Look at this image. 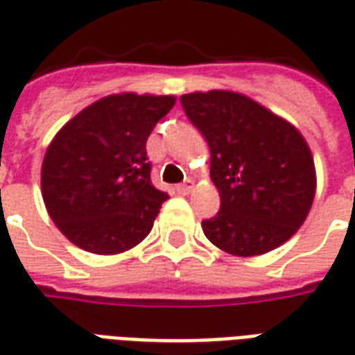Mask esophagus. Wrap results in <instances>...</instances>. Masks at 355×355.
I'll use <instances>...</instances> for the list:
<instances>
[{
	"label": "esophagus",
	"instance_id": "1",
	"mask_svg": "<svg viewBox=\"0 0 355 355\" xmlns=\"http://www.w3.org/2000/svg\"><path fill=\"white\" fill-rule=\"evenodd\" d=\"M192 188H193V184L190 182V180H188V182H182V184L175 186V190H177L178 193H188L190 190H192Z\"/></svg>",
	"mask_w": 355,
	"mask_h": 355
}]
</instances>
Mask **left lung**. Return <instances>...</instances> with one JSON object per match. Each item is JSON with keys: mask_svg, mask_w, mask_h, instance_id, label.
Listing matches in <instances>:
<instances>
[{"mask_svg": "<svg viewBox=\"0 0 355 355\" xmlns=\"http://www.w3.org/2000/svg\"><path fill=\"white\" fill-rule=\"evenodd\" d=\"M186 117L211 150L220 209L203 234L226 253L254 257L285 243L304 223L315 171L302 135L243 94L209 91L180 96Z\"/></svg>", "mask_w": 355, "mask_h": 355, "instance_id": "obj_1", "label": "left lung"}]
</instances>
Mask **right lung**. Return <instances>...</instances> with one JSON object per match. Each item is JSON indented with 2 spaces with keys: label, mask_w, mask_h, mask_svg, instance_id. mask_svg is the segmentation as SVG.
I'll list each match as a JSON object with an SVG mask.
<instances>
[{
  "label": "right lung",
  "mask_w": 355,
  "mask_h": 355,
  "mask_svg": "<svg viewBox=\"0 0 355 355\" xmlns=\"http://www.w3.org/2000/svg\"><path fill=\"white\" fill-rule=\"evenodd\" d=\"M175 96L112 94L80 112L45 152L42 192L58 230L94 254L146 238L167 192L152 184L146 140Z\"/></svg>",
  "instance_id": "1"
}]
</instances>
